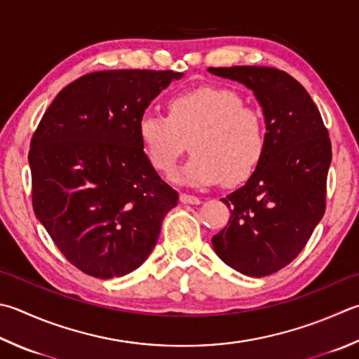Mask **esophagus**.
I'll return each instance as SVG.
<instances>
[{
	"mask_svg": "<svg viewBox=\"0 0 359 359\" xmlns=\"http://www.w3.org/2000/svg\"><path fill=\"white\" fill-rule=\"evenodd\" d=\"M180 200L181 203H186V205H200L201 203L198 197H195V195H189V194H181Z\"/></svg>",
	"mask_w": 359,
	"mask_h": 359,
	"instance_id": "esophagus-1",
	"label": "esophagus"
}]
</instances>
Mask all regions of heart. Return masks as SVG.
Masks as SVG:
<instances>
[{
  "label": "heart",
  "instance_id": "1",
  "mask_svg": "<svg viewBox=\"0 0 359 359\" xmlns=\"http://www.w3.org/2000/svg\"><path fill=\"white\" fill-rule=\"evenodd\" d=\"M168 116L147 112L137 133L156 170L172 173L191 140L194 154L177 175L192 186L222 182L238 186L259 167L267 147L266 121L259 109L243 106L238 93L200 87L178 93L167 103Z\"/></svg>",
  "mask_w": 359,
  "mask_h": 359
}]
</instances>
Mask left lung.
<instances>
[{
  "mask_svg": "<svg viewBox=\"0 0 359 359\" xmlns=\"http://www.w3.org/2000/svg\"><path fill=\"white\" fill-rule=\"evenodd\" d=\"M252 89L267 128L256 172L222 201L228 225L212 238L219 258L248 276L292 262L325 212L331 142L320 112L299 81L272 67H209Z\"/></svg>",
  "mask_w": 359,
  "mask_h": 359,
  "instance_id": "1",
  "label": "left lung"
}]
</instances>
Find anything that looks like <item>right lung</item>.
<instances>
[{
	"label": "right lung",
	"mask_w": 359,
	"mask_h": 359,
	"mask_svg": "<svg viewBox=\"0 0 359 359\" xmlns=\"http://www.w3.org/2000/svg\"><path fill=\"white\" fill-rule=\"evenodd\" d=\"M182 73L104 70L64 87L28 154L32 208L67 261L95 278L131 273L156 245L178 192L140 144L148 104Z\"/></svg>",
	"instance_id": "obj_1"
}]
</instances>
